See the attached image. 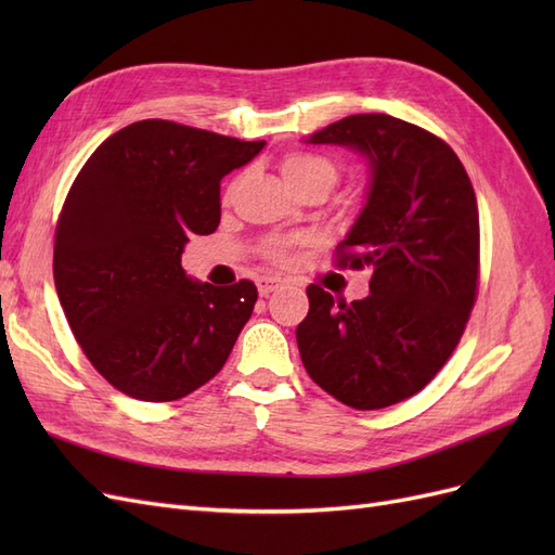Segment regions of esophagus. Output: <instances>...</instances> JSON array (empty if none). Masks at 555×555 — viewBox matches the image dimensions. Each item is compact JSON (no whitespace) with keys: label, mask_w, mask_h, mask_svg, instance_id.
Instances as JSON below:
<instances>
[{"label":"esophagus","mask_w":555,"mask_h":555,"mask_svg":"<svg viewBox=\"0 0 555 555\" xmlns=\"http://www.w3.org/2000/svg\"><path fill=\"white\" fill-rule=\"evenodd\" d=\"M282 284H284V280H282V278H273V275H263V278H259V280H257L259 296H268V294L278 292V289L282 287Z\"/></svg>","instance_id":"34e87169"}]
</instances>
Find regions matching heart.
Masks as SVG:
<instances>
[{"label":"heart","instance_id":"1","mask_svg":"<svg viewBox=\"0 0 555 555\" xmlns=\"http://www.w3.org/2000/svg\"><path fill=\"white\" fill-rule=\"evenodd\" d=\"M280 173L296 194L310 188H324L328 192L340 176L338 166L331 159L310 153H292L284 157L280 162ZM304 243L306 238H273L263 245V255L278 263H287L294 257V249Z\"/></svg>","mask_w":555,"mask_h":555}]
</instances>
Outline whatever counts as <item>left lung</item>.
I'll list each match as a JSON object with an SVG mask.
<instances>
[{"mask_svg":"<svg viewBox=\"0 0 555 555\" xmlns=\"http://www.w3.org/2000/svg\"><path fill=\"white\" fill-rule=\"evenodd\" d=\"M312 145L365 157V204L338 245L340 266L373 268L371 294L333 300L308 287L296 328L308 375L354 410H382L422 391L456 349L479 280V212L456 153L386 113L319 129Z\"/></svg>","mask_w":555,"mask_h":555,"instance_id":"obj_1","label":"left lung"}]
</instances>
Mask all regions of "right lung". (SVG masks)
Returning a JSON list of instances; mask_svg holds the SVG:
<instances>
[{"label":"right lung","instance_id":"1","mask_svg":"<svg viewBox=\"0 0 555 555\" xmlns=\"http://www.w3.org/2000/svg\"><path fill=\"white\" fill-rule=\"evenodd\" d=\"M263 145L141 120L108 137L74 180L55 229V289L78 345L117 391L178 400L222 371L257 287L192 280L180 257L190 236L220 224L222 178Z\"/></svg>","mask_w":555,"mask_h":555}]
</instances>
